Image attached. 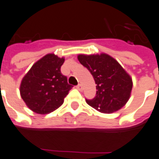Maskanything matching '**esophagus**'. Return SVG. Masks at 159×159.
Wrapping results in <instances>:
<instances>
[{"instance_id":"esophagus-1","label":"esophagus","mask_w":159,"mask_h":159,"mask_svg":"<svg viewBox=\"0 0 159 159\" xmlns=\"http://www.w3.org/2000/svg\"><path fill=\"white\" fill-rule=\"evenodd\" d=\"M76 88H77V89L80 90V91H81V90H82V85H81L80 84H78V85L76 86Z\"/></svg>"}]
</instances>
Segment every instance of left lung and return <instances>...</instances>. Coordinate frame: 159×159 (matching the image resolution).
I'll return each mask as SVG.
<instances>
[{
  "instance_id": "left-lung-1",
  "label": "left lung",
  "mask_w": 159,
  "mask_h": 159,
  "mask_svg": "<svg viewBox=\"0 0 159 159\" xmlns=\"http://www.w3.org/2000/svg\"><path fill=\"white\" fill-rule=\"evenodd\" d=\"M77 57L97 84L95 98L86 99V102L102 113H112L122 108L130 98L133 82L119 62L106 53L79 54Z\"/></svg>"
}]
</instances>
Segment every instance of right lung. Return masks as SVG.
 Returning <instances> with one entry per match:
<instances>
[{"mask_svg":"<svg viewBox=\"0 0 159 159\" xmlns=\"http://www.w3.org/2000/svg\"><path fill=\"white\" fill-rule=\"evenodd\" d=\"M64 57L49 53L33 65L21 80L20 96L30 110L38 114L55 111L73 86L61 72Z\"/></svg>","mask_w":159,"mask_h":159,"instance_id":"right-lung-1","label":"right lung"}]
</instances>
